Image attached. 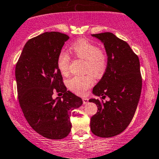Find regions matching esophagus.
Segmentation results:
<instances>
[{"label": "esophagus", "instance_id": "esophagus-1", "mask_svg": "<svg viewBox=\"0 0 159 159\" xmlns=\"http://www.w3.org/2000/svg\"><path fill=\"white\" fill-rule=\"evenodd\" d=\"M82 101H83V103H84V104H86V103H88V99L86 98H82Z\"/></svg>", "mask_w": 159, "mask_h": 159}]
</instances>
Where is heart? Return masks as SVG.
<instances>
[{
    "label": "heart",
    "mask_w": 159,
    "mask_h": 159,
    "mask_svg": "<svg viewBox=\"0 0 159 159\" xmlns=\"http://www.w3.org/2000/svg\"><path fill=\"white\" fill-rule=\"evenodd\" d=\"M71 51L77 58L84 60L83 71L91 74L94 78H101L107 67V56L103 49L98 48L94 43L87 39H81L71 46ZM71 57L66 52H61L57 58V66L60 72L66 75L68 72ZM90 75L71 77L67 81V86L72 92L84 95L87 90L93 84L92 76Z\"/></svg>",
    "instance_id": "obj_1"
}]
</instances>
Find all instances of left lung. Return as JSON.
Here are the masks:
<instances>
[{
	"label": "left lung",
	"instance_id": "1",
	"mask_svg": "<svg viewBox=\"0 0 159 159\" xmlns=\"http://www.w3.org/2000/svg\"><path fill=\"white\" fill-rule=\"evenodd\" d=\"M103 43L107 55V67L93 88L96 96L110 98L109 101L90 99L98 112L91 119V132L108 138L124 131L134 116L142 90L139 59L126 42L112 33L92 34Z\"/></svg>",
	"mask_w": 159,
	"mask_h": 159
}]
</instances>
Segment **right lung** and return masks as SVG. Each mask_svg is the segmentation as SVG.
<instances>
[{"label":"right lung","instance_id":"obj_1","mask_svg":"<svg viewBox=\"0 0 159 159\" xmlns=\"http://www.w3.org/2000/svg\"><path fill=\"white\" fill-rule=\"evenodd\" d=\"M69 36L46 32L29 39L15 68L18 100L25 118L35 131L50 139H61L71 128V112L82 104L81 98L67 91L57 58ZM55 92L61 98H52Z\"/></svg>","mask_w":159,"mask_h":159}]
</instances>
